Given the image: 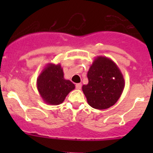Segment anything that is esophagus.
<instances>
[{"mask_svg":"<svg viewBox=\"0 0 153 153\" xmlns=\"http://www.w3.org/2000/svg\"><path fill=\"white\" fill-rule=\"evenodd\" d=\"M81 83H78V84H75V87H76L77 89H80L81 88Z\"/></svg>","mask_w":153,"mask_h":153,"instance_id":"obj_1","label":"esophagus"}]
</instances>
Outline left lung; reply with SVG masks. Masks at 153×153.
Masks as SVG:
<instances>
[{
    "mask_svg": "<svg viewBox=\"0 0 153 153\" xmlns=\"http://www.w3.org/2000/svg\"><path fill=\"white\" fill-rule=\"evenodd\" d=\"M89 82L82 86L89 105L97 109H108L118 101L124 89L121 70L113 61L98 56L87 72Z\"/></svg>",
    "mask_w": 153,
    "mask_h": 153,
    "instance_id": "left-lung-1",
    "label": "left lung"
}]
</instances>
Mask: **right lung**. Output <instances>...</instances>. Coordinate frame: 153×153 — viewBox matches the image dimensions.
<instances>
[{
    "label": "right lung",
    "instance_id": "obj_1",
    "mask_svg": "<svg viewBox=\"0 0 153 153\" xmlns=\"http://www.w3.org/2000/svg\"><path fill=\"white\" fill-rule=\"evenodd\" d=\"M37 88L44 102L50 105H59L75 86L64 78L61 64L49 63L37 78Z\"/></svg>",
    "mask_w": 153,
    "mask_h": 153
}]
</instances>
